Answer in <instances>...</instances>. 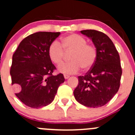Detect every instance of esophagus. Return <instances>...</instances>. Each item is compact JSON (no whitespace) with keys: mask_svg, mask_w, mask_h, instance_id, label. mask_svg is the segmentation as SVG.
<instances>
[{"mask_svg":"<svg viewBox=\"0 0 135 135\" xmlns=\"http://www.w3.org/2000/svg\"><path fill=\"white\" fill-rule=\"evenodd\" d=\"M64 78L65 79H68L69 78H70V76H68V75H66V74H64Z\"/></svg>","mask_w":135,"mask_h":135,"instance_id":"1","label":"esophagus"}]
</instances>
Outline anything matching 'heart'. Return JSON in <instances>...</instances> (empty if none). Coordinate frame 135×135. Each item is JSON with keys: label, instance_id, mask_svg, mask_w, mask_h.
Masks as SVG:
<instances>
[{"label": "heart", "instance_id": "b5f03b06", "mask_svg": "<svg viewBox=\"0 0 135 135\" xmlns=\"http://www.w3.org/2000/svg\"><path fill=\"white\" fill-rule=\"evenodd\" d=\"M65 51L71 52V61L62 64L58 68L59 71L64 74H76L80 70H88L94 65L97 58V51L92 45L88 44L84 37L78 34H70L62 38L61 45L54 41L48 48V55L50 60L56 65L64 61Z\"/></svg>", "mask_w": 135, "mask_h": 135}]
</instances>
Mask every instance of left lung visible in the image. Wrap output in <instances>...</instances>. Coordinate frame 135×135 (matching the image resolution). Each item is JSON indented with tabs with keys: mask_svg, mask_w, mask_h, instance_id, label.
<instances>
[{
	"mask_svg": "<svg viewBox=\"0 0 135 135\" xmlns=\"http://www.w3.org/2000/svg\"><path fill=\"white\" fill-rule=\"evenodd\" d=\"M80 32L92 39L97 58L85 76H78L74 97L87 107H101L108 103L119 89L122 75L119 54L113 42L102 32L91 29Z\"/></svg>",
	"mask_w": 135,
	"mask_h": 135,
	"instance_id": "obj_1",
	"label": "left lung"
}]
</instances>
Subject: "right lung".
Segmentation results:
<instances>
[{"mask_svg":"<svg viewBox=\"0 0 135 135\" xmlns=\"http://www.w3.org/2000/svg\"><path fill=\"white\" fill-rule=\"evenodd\" d=\"M59 32H37L20 43L13 55L10 74L15 95L26 106L39 108L54 100L65 78L62 74L54 76L56 69L48 55V48Z\"/></svg>","mask_w":135,"mask_h":135,"instance_id":"add662e5","label":"right lung"}]
</instances>
